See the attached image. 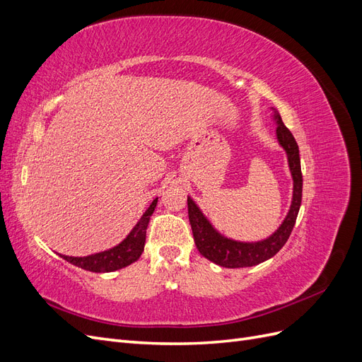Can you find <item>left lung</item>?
Wrapping results in <instances>:
<instances>
[{
	"instance_id": "8db88e82",
	"label": "left lung",
	"mask_w": 362,
	"mask_h": 362,
	"mask_svg": "<svg viewBox=\"0 0 362 362\" xmlns=\"http://www.w3.org/2000/svg\"><path fill=\"white\" fill-rule=\"evenodd\" d=\"M275 119L278 122L276 137L279 145L287 152L288 166L293 177V201L290 211L287 217L284 218L282 225L275 231V234H272L269 238L262 240V242L255 243H243L226 238L216 231L211 223L208 222L205 216L201 213L198 205H196L190 198H187L189 221L192 225V233L196 247H198L202 257L213 261L217 266L228 269L257 266L259 262L278 254L281 247L287 243V240L294 228L302 202V170L299 146L296 144L290 129L284 125L279 113L276 112Z\"/></svg>"
}]
</instances>
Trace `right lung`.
<instances>
[{
    "mask_svg": "<svg viewBox=\"0 0 362 362\" xmlns=\"http://www.w3.org/2000/svg\"><path fill=\"white\" fill-rule=\"evenodd\" d=\"M157 199L152 201L145 214L141 216L137 225L133 228L127 238L122 243H119L113 249H108L104 252H100V254L89 255V257H66V255H60L63 259H66L71 264L81 267L84 270L95 272V273H105V272H115L122 267L129 266L131 262H134L139 259L145 247V240H146V228L149 223V217L154 213Z\"/></svg>",
    "mask_w": 362,
    "mask_h": 362,
    "instance_id": "obj_1",
    "label": "right lung"
}]
</instances>
